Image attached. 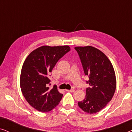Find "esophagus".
<instances>
[{
    "label": "esophagus",
    "mask_w": 132,
    "mask_h": 132,
    "mask_svg": "<svg viewBox=\"0 0 132 132\" xmlns=\"http://www.w3.org/2000/svg\"><path fill=\"white\" fill-rule=\"evenodd\" d=\"M66 91H67V92H71V93H73V92L75 91V89H66Z\"/></svg>",
    "instance_id": "34e87169"
}]
</instances>
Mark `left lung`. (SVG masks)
<instances>
[{
  "mask_svg": "<svg viewBox=\"0 0 132 132\" xmlns=\"http://www.w3.org/2000/svg\"><path fill=\"white\" fill-rule=\"evenodd\" d=\"M84 73L89 80L84 100L78 102L81 109L88 113L101 111L111 100L116 89V77L111 61L100 50L92 46L76 47Z\"/></svg>",
  "mask_w": 132,
  "mask_h": 132,
  "instance_id": "obj_1",
  "label": "left lung"
}]
</instances>
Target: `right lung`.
Wrapping results in <instances>:
<instances>
[{"mask_svg":"<svg viewBox=\"0 0 132 132\" xmlns=\"http://www.w3.org/2000/svg\"><path fill=\"white\" fill-rule=\"evenodd\" d=\"M70 50L68 46H41L32 51L23 63L20 79L21 92L29 104L37 111H52L62 99L63 95L56 86L48 87V76L57 61Z\"/></svg>","mask_w":132,"mask_h":132,"instance_id":"right-lung-1","label":"right lung"}]
</instances>
